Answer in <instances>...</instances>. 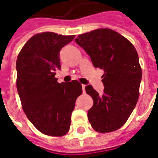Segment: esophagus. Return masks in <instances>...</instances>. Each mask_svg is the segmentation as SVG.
Masks as SVG:
<instances>
[{
	"label": "esophagus",
	"instance_id": "1",
	"mask_svg": "<svg viewBox=\"0 0 158 158\" xmlns=\"http://www.w3.org/2000/svg\"><path fill=\"white\" fill-rule=\"evenodd\" d=\"M85 86L86 85H84V84H82V89H83V92H85Z\"/></svg>",
	"mask_w": 158,
	"mask_h": 158
}]
</instances>
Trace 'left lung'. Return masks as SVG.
<instances>
[{"mask_svg":"<svg viewBox=\"0 0 158 158\" xmlns=\"http://www.w3.org/2000/svg\"><path fill=\"white\" fill-rule=\"evenodd\" d=\"M75 42L91 57L95 68L103 69L102 95L85 87L94 105L88 111L95 131L109 133L125 125L137 104L142 69L137 51L124 36L110 28H98L80 34Z\"/></svg>","mask_w":158,"mask_h":158,"instance_id":"left-lung-1","label":"left lung"}]
</instances>
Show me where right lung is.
Returning <instances> with one entry per match:
<instances>
[{"instance_id":"right-lung-1","label":"right lung","mask_w":158,"mask_h":158,"mask_svg":"<svg viewBox=\"0 0 158 158\" xmlns=\"http://www.w3.org/2000/svg\"><path fill=\"white\" fill-rule=\"evenodd\" d=\"M75 35L52 32L37 33L24 44L16 60V87L26 116L46 135L60 137L69 132L75 101L82 94L77 80L58 83L59 52Z\"/></svg>"}]
</instances>
